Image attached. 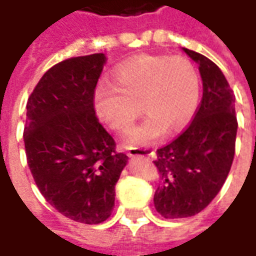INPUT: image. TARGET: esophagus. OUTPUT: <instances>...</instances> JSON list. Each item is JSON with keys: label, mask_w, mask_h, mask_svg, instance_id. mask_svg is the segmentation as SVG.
<instances>
[{"label": "esophagus", "mask_w": 256, "mask_h": 256, "mask_svg": "<svg viewBox=\"0 0 256 256\" xmlns=\"http://www.w3.org/2000/svg\"><path fill=\"white\" fill-rule=\"evenodd\" d=\"M150 152L148 148H130L128 150V156H150Z\"/></svg>", "instance_id": "obj_1"}]
</instances>
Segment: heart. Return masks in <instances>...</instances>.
I'll return each mask as SVG.
<instances>
[{
	"mask_svg": "<svg viewBox=\"0 0 256 256\" xmlns=\"http://www.w3.org/2000/svg\"><path fill=\"white\" fill-rule=\"evenodd\" d=\"M114 84H97L93 96L101 122L126 132L141 111L146 114L126 137V146L158 142L168 132L184 128L198 110L200 76L190 60L170 56H140L114 70Z\"/></svg>",
	"mask_w": 256,
	"mask_h": 256,
	"instance_id": "obj_1",
	"label": "heart"
}]
</instances>
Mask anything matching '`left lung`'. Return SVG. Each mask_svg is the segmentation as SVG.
<instances>
[{
  "mask_svg": "<svg viewBox=\"0 0 256 256\" xmlns=\"http://www.w3.org/2000/svg\"><path fill=\"white\" fill-rule=\"evenodd\" d=\"M182 50L198 64L203 98L188 128L156 150L154 204L168 220L198 214L218 194L230 172L237 134L234 94L225 75L203 54Z\"/></svg>",
  "mask_w": 256,
  "mask_h": 256,
  "instance_id": "left-lung-1",
  "label": "left lung"
}]
</instances>
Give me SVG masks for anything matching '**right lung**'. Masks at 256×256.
I'll return each mask as SVG.
<instances>
[{"label":"right lung","instance_id":"1","mask_svg":"<svg viewBox=\"0 0 256 256\" xmlns=\"http://www.w3.org/2000/svg\"><path fill=\"white\" fill-rule=\"evenodd\" d=\"M104 53L64 60L44 74L27 102L24 146L36 186L70 220L101 224L112 214L128 156L96 116Z\"/></svg>","mask_w":256,"mask_h":256}]
</instances>
